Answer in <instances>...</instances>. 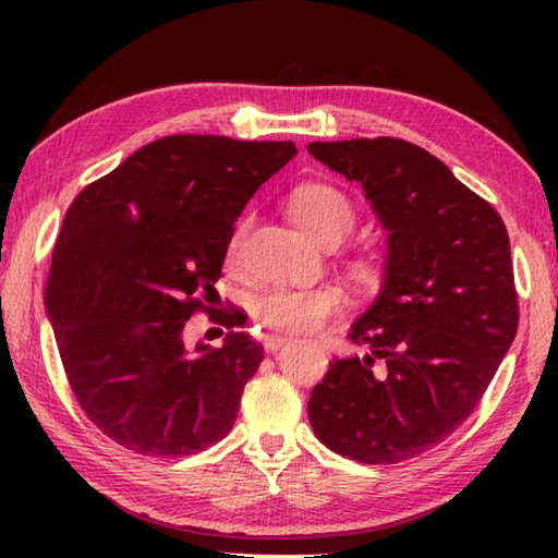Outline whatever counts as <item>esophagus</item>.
Returning a JSON list of instances; mask_svg holds the SVG:
<instances>
[{"mask_svg": "<svg viewBox=\"0 0 558 558\" xmlns=\"http://www.w3.org/2000/svg\"><path fill=\"white\" fill-rule=\"evenodd\" d=\"M290 338L288 336H282V333H268L266 338H264V348L268 350V352H276V350H280L282 345H286Z\"/></svg>", "mask_w": 558, "mask_h": 558, "instance_id": "obj_1", "label": "esophagus"}]
</instances>
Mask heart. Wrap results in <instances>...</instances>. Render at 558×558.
<instances>
[{"label": "heart", "instance_id": "1", "mask_svg": "<svg viewBox=\"0 0 558 558\" xmlns=\"http://www.w3.org/2000/svg\"><path fill=\"white\" fill-rule=\"evenodd\" d=\"M290 218L294 225L310 234L314 242L324 244L348 236L354 225V210L348 196L328 184H304L294 189L290 196ZM240 225L230 236L228 254L234 256L242 242ZM342 304V294L336 288H268L254 300V316L260 324L276 330H314Z\"/></svg>", "mask_w": 558, "mask_h": 558}]
</instances>
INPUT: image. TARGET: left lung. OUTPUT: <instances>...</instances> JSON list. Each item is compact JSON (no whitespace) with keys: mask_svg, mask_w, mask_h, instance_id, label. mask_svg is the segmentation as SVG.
Wrapping results in <instances>:
<instances>
[{"mask_svg":"<svg viewBox=\"0 0 558 558\" xmlns=\"http://www.w3.org/2000/svg\"><path fill=\"white\" fill-rule=\"evenodd\" d=\"M306 150L360 182L388 232L381 290L348 330L369 352L330 362L306 410L330 450L390 465L453 434L513 345L511 242L487 201L408 141H314Z\"/></svg>","mask_w":558,"mask_h":558,"instance_id":"obj_1","label":"left lung"}]
</instances>
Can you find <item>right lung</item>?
Listing matches in <instances>:
<instances>
[{"instance_id": "right-lung-1", "label": "right lung", "mask_w": 558, "mask_h": 558, "mask_svg": "<svg viewBox=\"0 0 558 558\" xmlns=\"http://www.w3.org/2000/svg\"><path fill=\"white\" fill-rule=\"evenodd\" d=\"M294 156L292 141L165 136L69 206L45 312L71 390L112 441L182 458L230 434L264 348L242 330L189 348L184 326L216 294L248 198Z\"/></svg>"}]
</instances>
